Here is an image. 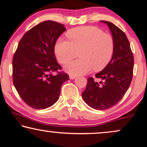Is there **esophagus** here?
I'll list each match as a JSON object with an SVG mask.
<instances>
[{
    "mask_svg": "<svg viewBox=\"0 0 147 147\" xmlns=\"http://www.w3.org/2000/svg\"><path fill=\"white\" fill-rule=\"evenodd\" d=\"M69 77H70V79H75L76 76H75V75H70V76H69Z\"/></svg>",
    "mask_w": 147,
    "mask_h": 147,
    "instance_id": "obj_1",
    "label": "esophagus"
}]
</instances>
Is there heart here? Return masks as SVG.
<instances>
[{"label": "heart", "instance_id": "1", "mask_svg": "<svg viewBox=\"0 0 147 147\" xmlns=\"http://www.w3.org/2000/svg\"><path fill=\"white\" fill-rule=\"evenodd\" d=\"M68 40L58 38L55 53L58 61L65 64L77 56L79 59L70 62L64 67L72 75H81L102 70L113 55L115 44L112 36L104 33L95 26H82L67 32Z\"/></svg>", "mask_w": 147, "mask_h": 147}]
</instances>
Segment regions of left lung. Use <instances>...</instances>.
Here are the masks:
<instances>
[{"label":"left lung","mask_w":147,"mask_h":147,"mask_svg":"<svg viewBox=\"0 0 147 147\" xmlns=\"http://www.w3.org/2000/svg\"><path fill=\"white\" fill-rule=\"evenodd\" d=\"M109 26L114 40L112 59L96 78L101 82L88 78L82 97L89 106L96 110H106L117 104L129 89L133 78V59L130 43L125 33L109 21H101Z\"/></svg>","instance_id":"1"}]
</instances>
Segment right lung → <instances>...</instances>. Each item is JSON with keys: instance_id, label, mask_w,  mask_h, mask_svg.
Here are the masks:
<instances>
[{"instance_id": "obj_1", "label": "right lung", "mask_w": 147, "mask_h": 147, "mask_svg": "<svg viewBox=\"0 0 147 147\" xmlns=\"http://www.w3.org/2000/svg\"><path fill=\"white\" fill-rule=\"evenodd\" d=\"M66 30L63 24L45 21L35 25L18 43L12 61L13 82L18 95L30 107L45 109L59 99L62 84L69 79L57 63L55 45ZM52 71H57L53 76Z\"/></svg>"}]
</instances>
